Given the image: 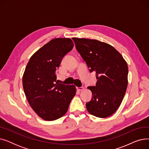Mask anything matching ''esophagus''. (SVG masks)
<instances>
[{"mask_svg": "<svg viewBox=\"0 0 149 149\" xmlns=\"http://www.w3.org/2000/svg\"><path fill=\"white\" fill-rule=\"evenodd\" d=\"M84 89L83 87H77V89L79 91H82Z\"/></svg>", "mask_w": 149, "mask_h": 149, "instance_id": "34e87169", "label": "esophagus"}]
</instances>
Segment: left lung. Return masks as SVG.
<instances>
[{
  "mask_svg": "<svg viewBox=\"0 0 149 149\" xmlns=\"http://www.w3.org/2000/svg\"><path fill=\"white\" fill-rule=\"evenodd\" d=\"M75 48L91 72L96 74L95 86H89L92 98L86 104L88 111L99 118L113 114L120 107L127 87L128 66L121 54L106 43L72 38Z\"/></svg>",
  "mask_w": 149,
  "mask_h": 149,
  "instance_id": "left-lung-1",
  "label": "left lung"
}]
</instances>
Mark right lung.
Listing matches in <instances>:
<instances>
[{
  "mask_svg": "<svg viewBox=\"0 0 149 149\" xmlns=\"http://www.w3.org/2000/svg\"><path fill=\"white\" fill-rule=\"evenodd\" d=\"M74 43L69 38L51 40L30 58L22 83L27 100L33 111L46 121L60 118L68 111L76 93L74 85L56 81V71Z\"/></svg>",
  "mask_w": 149,
  "mask_h": 149,
  "instance_id": "right-lung-1",
  "label": "right lung"
}]
</instances>
